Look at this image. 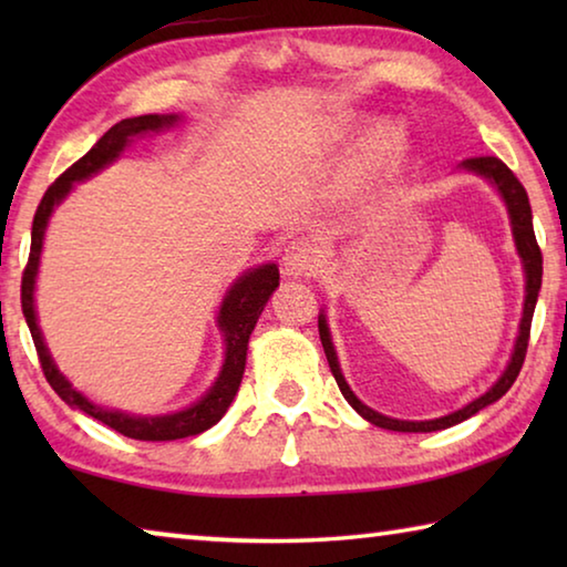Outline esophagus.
<instances>
[{
	"label": "esophagus",
	"mask_w": 567,
	"mask_h": 567,
	"mask_svg": "<svg viewBox=\"0 0 567 567\" xmlns=\"http://www.w3.org/2000/svg\"><path fill=\"white\" fill-rule=\"evenodd\" d=\"M322 267V252L310 239H295L287 245L282 257V272L287 277H307Z\"/></svg>",
	"instance_id": "1"
}]
</instances>
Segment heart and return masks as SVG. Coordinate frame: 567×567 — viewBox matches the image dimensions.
<instances>
[{"mask_svg":"<svg viewBox=\"0 0 567 567\" xmlns=\"http://www.w3.org/2000/svg\"><path fill=\"white\" fill-rule=\"evenodd\" d=\"M400 150H402L400 132L392 127V124L380 122L368 132V137L362 142L358 167L362 175H380V172L392 167V162L398 159Z\"/></svg>","mask_w":567,"mask_h":567,"instance_id":"b5f03b06","label":"heart"}]
</instances>
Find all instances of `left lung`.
Instances as JSON below:
<instances>
[{
  "instance_id": "1",
  "label": "left lung",
  "mask_w": 567,
  "mask_h": 567,
  "mask_svg": "<svg viewBox=\"0 0 567 567\" xmlns=\"http://www.w3.org/2000/svg\"><path fill=\"white\" fill-rule=\"evenodd\" d=\"M460 169L473 172V175L485 177L491 185L497 189V195L503 197V203L507 207V217H511V227H513V239H515V249L520 255L523 262V272H525V300H523V318H520V328H517V338H515V348L511 360H507L503 375L493 382V388H487V392L475 398L473 402H467L465 408H460L455 412H447L443 417L435 420H398V417H388L382 412L372 410L364 405V402L354 395L350 390L348 380H344L340 362H338V352H334L332 344V334L328 328V318L324 312H320L318 318V328H320V340L324 354H328L330 370L334 380H338V388L344 395V400L350 402L352 410L362 415L368 422L385 430H395V433H435V430H445L453 427L457 422H463L467 417H473L475 412H480L493 402L501 400L507 390L513 388L515 378L520 375V368L525 362V352H527V340H530V322H533V312H535V302H537V292H540V282H543V255L540 247L535 243V233H533V209L530 203H527V192L520 185L511 169H507L505 162L497 157H470L465 162H460Z\"/></svg>"
}]
</instances>
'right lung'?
Instances as JSON below:
<instances>
[{
	"label": "right lung",
	"mask_w": 567,
	"mask_h": 567,
	"mask_svg": "<svg viewBox=\"0 0 567 567\" xmlns=\"http://www.w3.org/2000/svg\"><path fill=\"white\" fill-rule=\"evenodd\" d=\"M179 122H182L179 114H142V117L122 120L102 134L97 145H94L87 155L76 159L64 175L56 177L52 182V187L44 192L42 203L34 213L30 260H27L24 275H22V312H24L27 324H30L44 378L52 385V390L70 408L87 412L90 417L104 422V425L117 430V433H122L124 437L152 440V443H157V440H179V437L199 435L223 420L227 408L233 405V400L239 390V382H243V375H245L249 334H252L257 320H260V315L265 310L267 300H270V295L275 292V287L280 285V270H277V265L275 262L257 265L252 270L239 275L237 280L229 285V290L225 292L223 305H219V312H217V328L225 338L223 370H219L213 388H209L203 398L192 402L189 408L167 412V415H132V412H124V410L102 408L97 402H92L87 395H82V392L62 375L60 368H56L52 360L50 350H47L44 334L40 330V322H37L34 285H37V272H40V257H42L47 225H50L54 207L70 195L76 182L90 179L92 175H97V172L112 165L114 159H120L124 147H127L134 137L177 127Z\"/></svg>",
	"instance_id": "obj_1"
}]
</instances>
